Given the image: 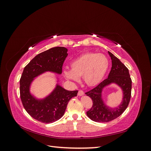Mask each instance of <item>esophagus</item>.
Wrapping results in <instances>:
<instances>
[{
  "label": "esophagus",
  "mask_w": 151,
  "mask_h": 151,
  "mask_svg": "<svg viewBox=\"0 0 151 151\" xmlns=\"http://www.w3.org/2000/svg\"><path fill=\"white\" fill-rule=\"evenodd\" d=\"M83 95H84V93L83 92V91H79V92H78V96H83Z\"/></svg>",
  "instance_id": "34e87169"
}]
</instances>
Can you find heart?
<instances>
[{
	"instance_id": "b5f03b06",
	"label": "heart",
	"mask_w": 151,
	"mask_h": 151,
	"mask_svg": "<svg viewBox=\"0 0 151 151\" xmlns=\"http://www.w3.org/2000/svg\"><path fill=\"white\" fill-rule=\"evenodd\" d=\"M70 67V70H63L67 79L77 81L78 77L83 76L87 86L94 87L103 79L108 69L109 62L103 54L86 52L72 60Z\"/></svg>"
}]
</instances>
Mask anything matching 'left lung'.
I'll return each instance as SVG.
<instances>
[{
    "label": "left lung",
    "instance_id": "8db88e82",
    "mask_svg": "<svg viewBox=\"0 0 151 151\" xmlns=\"http://www.w3.org/2000/svg\"><path fill=\"white\" fill-rule=\"evenodd\" d=\"M108 54L111 59L112 67L108 78L92 90L86 93L93 103V106L87 111V115L96 122H108L120 116L127 109L131 97L132 80L129 69L113 53L108 52ZM112 83L119 86L123 93L122 102L115 108L108 107L102 98L104 89Z\"/></svg>",
    "mask_w": 151,
    "mask_h": 151
}]
</instances>
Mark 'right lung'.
<instances>
[{"instance_id":"obj_1","label":"right lung","mask_w":151,"mask_h":151,"mask_svg":"<svg viewBox=\"0 0 151 151\" xmlns=\"http://www.w3.org/2000/svg\"><path fill=\"white\" fill-rule=\"evenodd\" d=\"M65 47H57L35 56L27 65L20 79V96L26 111L34 119L45 123H53L64 115L70 99L77 96L78 91H67L57 84L51 93L43 98L31 94V87L36 77L47 72L60 75L63 63L68 55Z\"/></svg>"}]
</instances>
